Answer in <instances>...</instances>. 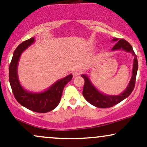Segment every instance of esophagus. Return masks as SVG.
I'll use <instances>...</instances> for the list:
<instances>
[{
  "instance_id": "1",
  "label": "esophagus",
  "mask_w": 147,
  "mask_h": 147,
  "mask_svg": "<svg viewBox=\"0 0 147 147\" xmlns=\"http://www.w3.org/2000/svg\"><path fill=\"white\" fill-rule=\"evenodd\" d=\"M72 75H73V77H77V76H79L80 75V72H78V71H75L73 72V73H72Z\"/></svg>"
}]
</instances>
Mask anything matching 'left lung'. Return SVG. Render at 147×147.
<instances>
[{
    "instance_id": "obj_1",
    "label": "left lung",
    "mask_w": 147,
    "mask_h": 147,
    "mask_svg": "<svg viewBox=\"0 0 147 147\" xmlns=\"http://www.w3.org/2000/svg\"><path fill=\"white\" fill-rule=\"evenodd\" d=\"M113 42H115L116 44L112 48L113 51L115 50H122L124 51L130 52L132 54L134 57L133 59V65L132 70V77L130 80L128 86L123 91L121 94L118 95H109L106 94L102 93L95 86L92 84L91 81L86 75H82V77L84 79L85 83H84L83 89V95L84 98L87 100L88 102L90 103L92 105L96 106L97 108H105L112 107L118 103L121 102L126 97H128L131 95V92L135 87L136 84V78L137 75V72L138 69V59L136 54L133 51L132 46L129 43L124 39H118L117 38H113L112 39Z\"/></svg>"
}]
</instances>
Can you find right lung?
I'll return each instance as SVG.
<instances>
[{
    "instance_id": "obj_1",
    "label": "right lung",
    "mask_w": 147,
    "mask_h": 147,
    "mask_svg": "<svg viewBox=\"0 0 147 147\" xmlns=\"http://www.w3.org/2000/svg\"><path fill=\"white\" fill-rule=\"evenodd\" d=\"M34 42L35 38L32 37L23 41L15 50L9 68V83L14 97L20 104L34 112L47 113L55 109L59 104L64 87L71 80L72 75L59 79L43 92H32L23 88L18 79V61L23 51Z\"/></svg>"
}]
</instances>
